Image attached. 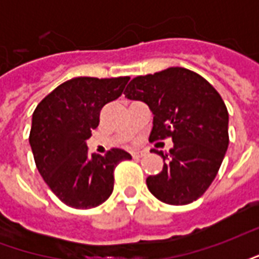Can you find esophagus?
Returning a JSON list of instances; mask_svg holds the SVG:
<instances>
[{
  "label": "esophagus",
  "mask_w": 259,
  "mask_h": 259,
  "mask_svg": "<svg viewBox=\"0 0 259 259\" xmlns=\"http://www.w3.org/2000/svg\"><path fill=\"white\" fill-rule=\"evenodd\" d=\"M132 155H133V158H141L144 155V151H133Z\"/></svg>",
  "instance_id": "obj_1"
}]
</instances>
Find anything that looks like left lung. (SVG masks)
Wrapping results in <instances>:
<instances>
[{
	"mask_svg": "<svg viewBox=\"0 0 259 259\" xmlns=\"http://www.w3.org/2000/svg\"><path fill=\"white\" fill-rule=\"evenodd\" d=\"M124 96L146 102L154 115L150 141L170 137L161 174L147 178L148 190L170 205L190 204L215 179L229 146V113L222 97L202 76L186 68H168L137 76Z\"/></svg>",
	"mask_w": 259,
	"mask_h": 259,
	"instance_id": "obj_1",
	"label": "left lung"
}]
</instances>
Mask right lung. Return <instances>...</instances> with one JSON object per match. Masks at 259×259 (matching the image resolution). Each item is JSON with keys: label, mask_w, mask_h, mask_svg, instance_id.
<instances>
[{"label": "right lung", "mask_w": 259, "mask_h": 259, "mask_svg": "<svg viewBox=\"0 0 259 259\" xmlns=\"http://www.w3.org/2000/svg\"><path fill=\"white\" fill-rule=\"evenodd\" d=\"M129 80L74 77L42 98L33 112L29 143L34 162L48 187L68 206L90 209L107 201L116 165L132 159L120 148L96 155L85 146L100 123L102 107L122 96Z\"/></svg>", "instance_id": "obj_1"}]
</instances>
